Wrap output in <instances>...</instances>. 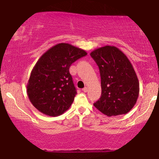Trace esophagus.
I'll return each instance as SVG.
<instances>
[{
	"label": "esophagus",
	"instance_id": "esophagus-1",
	"mask_svg": "<svg viewBox=\"0 0 159 159\" xmlns=\"http://www.w3.org/2000/svg\"><path fill=\"white\" fill-rule=\"evenodd\" d=\"M82 90H83L84 92H86L88 91V87H87V86H85V87H84Z\"/></svg>",
	"mask_w": 159,
	"mask_h": 159
}]
</instances>
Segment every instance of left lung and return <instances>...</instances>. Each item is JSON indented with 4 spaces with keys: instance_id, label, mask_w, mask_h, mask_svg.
Masks as SVG:
<instances>
[{
    "instance_id": "obj_1",
    "label": "left lung",
    "mask_w": 159,
    "mask_h": 159,
    "mask_svg": "<svg viewBox=\"0 0 159 159\" xmlns=\"http://www.w3.org/2000/svg\"><path fill=\"white\" fill-rule=\"evenodd\" d=\"M90 55L101 78V97L94 107L108 116L127 114L139 93V82L130 60L119 48L111 45L97 48Z\"/></svg>"
}]
</instances>
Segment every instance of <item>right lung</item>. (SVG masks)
Listing matches in <instances>:
<instances>
[{
    "label": "right lung",
    "mask_w": 159,
    "mask_h": 159,
    "mask_svg": "<svg viewBox=\"0 0 159 159\" xmlns=\"http://www.w3.org/2000/svg\"><path fill=\"white\" fill-rule=\"evenodd\" d=\"M87 53L68 43L53 45L42 55L31 70L27 94L38 111L57 116L69 109L76 92L70 65Z\"/></svg>",
    "instance_id": "obj_1"
}]
</instances>
